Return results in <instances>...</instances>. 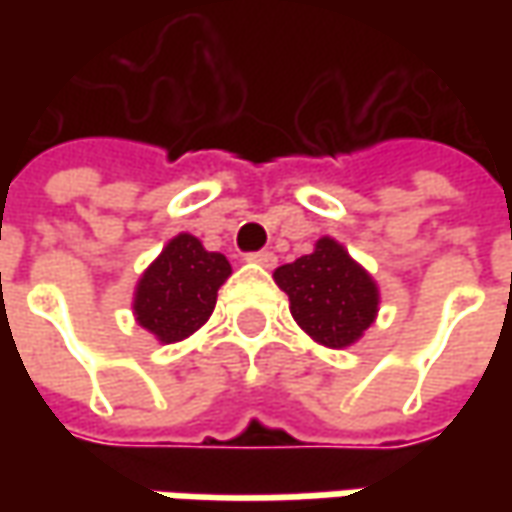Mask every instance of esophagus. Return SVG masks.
<instances>
[{"label": "esophagus", "instance_id": "1", "mask_svg": "<svg viewBox=\"0 0 512 512\" xmlns=\"http://www.w3.org/2000/svg\"><path fill=\"white\" fill-rule=\"evenodd\" d=\"M247 262H256L262 267H276V253L273 250H256V253H247Z\"/></svg>", "mask_w": 512, "mask_h": 512}]
</instances>
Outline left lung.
<instances>
[{
    "mask_svg": "<svg viewBox=\"0 0 512 512\" xmlns=\"http://www.w3.org/2000/svg\"><path fill=\"white\" fill-rule=\"evenodd\" d=\"M290 299L299 327L319 344L347 347L373 325L379 290L333 239H319L316 250L273 273Z\"/></svg>",
    "mask_w": 512,
    "mask_h": 512,
    "instance_id": "8db88e82",
    "label": "left lung"
}]
</instances>
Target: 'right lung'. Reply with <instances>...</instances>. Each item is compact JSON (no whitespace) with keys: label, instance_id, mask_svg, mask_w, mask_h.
Instances as JSON below:
<instances>
[{"label":"right lung","instance_id":"1","mask_svg":"<svg viewBox=\"0 0 512 512\" xmlns=\"http://www.w3.org/2000/svg\"><path fill=\"white\" fill-rule=\"evenodd\" d=\"M227 276L230 262L222 253H210L196 236L179 233L136 287V322L159 342L185 339L205 325Z\"/></svg>","mask_w":512,"mask_h":512}]
</instances>
